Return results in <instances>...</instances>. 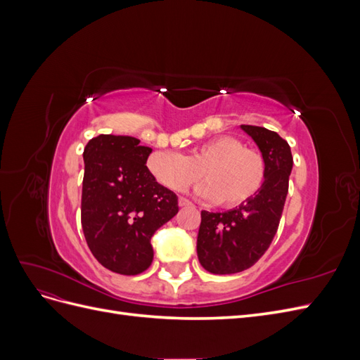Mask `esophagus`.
I'll list each match as a JSON object with an SVG mask.
<instances>
[{"mask_svg":"<svg viewBox=\"0 0 360 360\" xmlns=\"http://www.w3.org/2000/svg\"><path fill=\"white\" fill-rule=\"evenodd\" d=\"M179 205H180V207H189V205H192V202H191L189 200H186V198L180 197V198H179Z\"/></svg>","mask_w":360,"mask_h":360,"instance_id":"1","label":"esophagus"}]
</instances>
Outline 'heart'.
<instances>
[{"instance_id": "heart-1", "label": "heart", "mask_w": 360, "mask_h": 360, "mask_svg": "<svg viewBox=\"0 0 360 360\" xmlns=\"http://www.w3.org/2000/svg\"><path fill=\"white\" fill-rule=\"evenodd\" d=\"M147 167L163 186L183 192L201 179V195L225 209H236L252 200L263 188L266 163L263 156L245 148L233 136H219L195 147L188 156L159 150Z\"/></svg>"}]
</instances>
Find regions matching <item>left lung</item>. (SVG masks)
<instances>
[{
	"mask_svg": "<svg viewBox=\"0 0 360 360\" xmlns=\"http://www.w3.org/2000/svg\"><path fill=\"white\" fill-rule=\"evenodd\" d=\"M255 141L266 163L263 188L249 202L226 212H201L197 254L214 275L238 274L264 255L278 231L292 168L290 146L274 130L240 126Z\"/></svg>",
	"mask_w": 360,
	"mask_h": 360,
	"instance_id": "1",
	"label": "left lung"
}]
</instances>
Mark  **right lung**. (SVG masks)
Masks as SVG:
<instances>
[{
    "mask_svg": "<svg viewBox=\"0 0 360 360\" xmlns=\"http://www.w3.org/2000/svg\"><path fill=\"white\" fill-rule=\"evenodd\" d=\"M150 147L134 136L99 135L84 148L81 224L108 270L138 275L153 261L151 237L179 212L177 195L147 168Z\"/></svg>",
    "mask_w": 360,
    "mask_h": 360,
    "instance_id": "right-lung-1",
    "label": "right lung"
}]
</instances>
